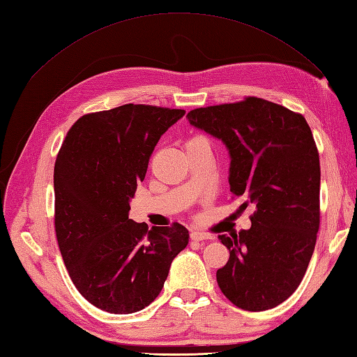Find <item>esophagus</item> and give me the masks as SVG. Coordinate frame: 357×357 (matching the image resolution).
<instances>
[{"label":"esophagus","instance_id":"obj_1","mask_svg":"<svg viewBox=\"0 0 357 357\" xmlns=\"http://www.w3.org/2000/svg\"><path fill=\"white\" fill-rule=\"evenodd\" d=\"M190 239L203 242V241H211L212 236H211V234L204 233V231H190Z\"/></svg>","mask_w":357,"mask_h":357}]
</instances>
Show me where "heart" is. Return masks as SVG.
<instances>
[{"mask_svg":"<svg viewBox=\"0 0 357 357\" xmlns=\"http://www.w3.org/2000/svg\"><path fill=\"white\" fill-rule=\"evenodd\" d=\"M198 139H204V137H202V136H195V137L190 139V141H198ZM190 141H189V142H190Z\"/></svg>","mask_w":357,"mask_h":357,"instance_id":"heart-1","label":"heart"}]
</instances>
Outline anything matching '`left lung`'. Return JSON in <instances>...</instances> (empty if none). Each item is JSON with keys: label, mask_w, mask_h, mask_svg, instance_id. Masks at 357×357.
<instances>
[{"label": "left lung", "mask_w": 357, "mask_h": 357, "mask_svg": "<svg viewBox=\"0 0 357 357\" xmlns=\"http://www.w3.org/2000/svg\"><path fill=\"white\" fill-rule=\"evenodd\" d=\"M188 119L227 145L238 213L255 207L250 230L218 236L230 250L220 289L244 310L279 306L306 274L319 229V154L307 121L257 97L194 109Z\"/></svg>", "instance_id": "8db88e82"}]
</instances>
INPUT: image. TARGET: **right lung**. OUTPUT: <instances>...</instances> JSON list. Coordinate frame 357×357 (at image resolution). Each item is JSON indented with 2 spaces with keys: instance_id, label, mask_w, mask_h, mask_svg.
Segmentation results:
<instances>
[{
  "instance_id": "right-lung-1",
  "label": "right lung",
  "mask_w": 357,
  "mask_h": 357,
  "mask_svg": "<svg viewBox=\"0 0 357 357\" xmlns=\"http://www.w3.org/2000/svg\"><path fill=\"white\" fill-rule=\"evenodd\" d=\"M185 110L124 104L78 118L54 165V229L77 291L95 307L126 315L155 300L171 262L188 245L185 225L128 220L155 144Z\"/></svg>"
}]
</instances>
